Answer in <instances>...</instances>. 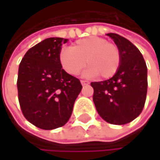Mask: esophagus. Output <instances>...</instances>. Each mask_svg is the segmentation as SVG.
<instances>
[{
	"mask_svg": "<svg viewBox=\"0 0 160 160\" xmlns=\"http://www.w3.org/2000/svg\"><path fill=\"white\" fill-rule=\"evenodd\" d=\"M80 82H81V85H82V86L89 84V82H88V81H86V80H80Z\"/></svg>",
	"mask_w": 160,
	"mask_h": 160,
	"instance_id": "esophagus-1",
	"label": "esophagus"
}]
</instances>
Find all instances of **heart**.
<instances>
[{
  "label": "heart",
  "mask_w": 160,
  "mask_h": 160,
  "mask_svg": "<svg viewBox=\"0 0 160 160\" xmlns=\"http://www.w3.org/2000/svg\"><path fill=\"white\" fill-rule=\"evenodd\" d=\"M86 65L88 77L100 75L109 79L118 70L120 51L112 42L99 37H88L77 41L71 48H65L59 52V62L63 69L69 75H78Z\"/></svg>",
  "instance_id": "obj_1"
}]
</instances>
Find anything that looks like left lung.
Instances as JSON below:
<instances>
[{
  "mask_svg": "<svg viewBox=\"0 0 160 160\" xmlns=\"http://www.w3.org/2000/svg\"><path fill=\"white\" fill-rule=\"evenodd\" d=\"M120 51V65L111 79L92 82L93 103L100 117L108 123L123 125L143 110L147 92V68L144 57L129 40L108 33Z\"/></svg>",
  "mask_w": 160,
  "mask_h": 160,
  "instance_id": "left-lung-1",
  "label": "left lung"
}]
</instances>
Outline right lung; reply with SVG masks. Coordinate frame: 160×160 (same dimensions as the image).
Wrapping results in <instances>:
<instances>
[{
    "label": "right lung",
    "mask_w": 160,
    "mask_h": 160,
    "mask_svg": "<svg viewBox=\"0 0 160 160\" xmlns=\"http://www.w3.org/2000/svg\"><path fill=\"white\" fill-rule=\"evenodd\" d=\"M68 39L48 38L30 48L20 62L18 101L24 117L36 127L53 130L69 119L82 86L59 62Z\"/></svg>",
    "instance_id": "obj_1"
}]
</instances>
